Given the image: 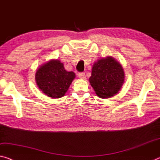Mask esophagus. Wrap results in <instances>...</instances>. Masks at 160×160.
<instances>
[{
  "label": "esophagus",
  "mask_w": 160,
  "mask_h": 160,
  "mask_svg": "<svg viewBox=\"0 0 160 160\" xmlns=\"http://www.w3.org/2000/svg\"><path fill=\"white\" fill-rule=\"evenodd\" d=\"M78 77L80 79H85V72H80L78 74Z\"/></svg>",
  "instance_id": "34e87169"
}]
</instances>
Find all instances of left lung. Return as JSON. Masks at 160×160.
<instances>
[{
	"label": "left lung",
	"instance_id": "obj_1",
	"mask_svg": "<svg viewBox=\"0 0 160 160\" xmlns=\"http://www.w3.org/2000/svg\"><path fill=\"white\" fill-rule=\"evenodd\" d=\"M89 80L99 98H109L120 90L125 81V72L120 63L109 56L94 63Z\"/></svg>",
	"mask_w": 160,
	"mask_h": 160
}]
</instances>
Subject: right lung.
<instances>
[{"mask_svg":"<svg viewBox=\"0 0 160 160\" xmlns=\"http://www.w3.org/2000/svg\"><path fill=\"white\" fill-rule=\"evenodd\" d=\"M75 78V72L65 70L63 63L58 60H51L40 65L35 73L38 87L52 98L64 96Z\"/></svg>","mask_w":160,"mask_h":160,"instance_id":"obj_1","label":"right lung"}]
</instances>
